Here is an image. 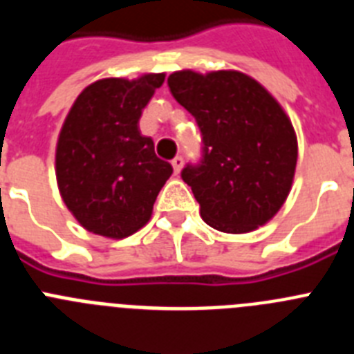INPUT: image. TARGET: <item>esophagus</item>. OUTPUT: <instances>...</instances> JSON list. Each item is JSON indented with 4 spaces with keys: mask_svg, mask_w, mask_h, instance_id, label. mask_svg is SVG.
Masks as SVG:
<instances>
[{
    "mask_svg": "<svg viewBox=\"0 0 354 354\" xmlns=\"http://www.w3.org/2000/svg\"><path fill=\"white\" fill-rule=\"evenodd\" d=\"M183 165H184V159L180 158V156L174 158V161H171V167H174V174L175 175L180 174V170H183Z\"/></svg>",
    "mask_w": 354,
    "mask_h": 354,
    "instance_id": "34e87169",
    "label": "esophagus"
}]
</instances>
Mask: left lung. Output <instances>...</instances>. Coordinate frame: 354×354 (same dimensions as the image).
<instances>
[{
	"instance_id": "8db88e82",
	"label": "left lung",
	"mask_w": 354,
	"mask_h": 354,
	"mask_svg": "<svg viewBox=\"0 0 354 354\" xmlns=\"http://www.w3.org/2000/svg\"><path fill=\"white\" fill-rule=\"evenodd\" d=\"M168 86L202 131L204 159L183 170L202 220L227 234L268 223L289 196L298 161L286 109L239 71L184 68L168 76Z\"/></svg>"
}]
</instances>
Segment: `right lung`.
<instances>
[{"mask_svg":"<svg viewBox=\"0 0 354 354\" xmlns=\"http://www.w3.org/2000/svg\"><path fill=\"white\" fill-rule=\"evenodd\" d=\"M162 83L165 72L97 80L68 109L56 142V183L88 232L124 239L149 223L174 171L140 131L143 108Z\"/></svg>","mask_w":354,"mask_h":354,"instance_id":"obj_1","label":"right lung"}]
</instances>
